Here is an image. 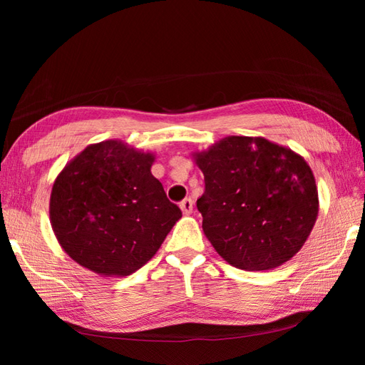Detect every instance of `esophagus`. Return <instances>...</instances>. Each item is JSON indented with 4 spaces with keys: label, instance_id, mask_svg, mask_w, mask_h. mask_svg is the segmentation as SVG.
<instances>
[{
    "label": "esophagus",
    "instance_id": "esophagus-1",
    "mask_svg": "<svg viewBox=\"0 0 365 365\" xmlns=\"http://www.w3.org/2000/svg\"><path fill=\"white\" fill-rule=\"evenodd\" d=\"M180 210L183 215H191L192 213V200L190 197L183 199L180 202Z\"/></svg>",
    "mask_w": 365,
    "mask_h": 365
}]
</instances>
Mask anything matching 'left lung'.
I'll use <instances>...</instances> for the list:
<instances>
[{
    "label": "left lung",
    "instance_id": "8db88e82",
    "mask_svg": "<svg viewBox=\"0 0 365 365\" xmlns=\"http://www.w3.org/2000/svg\"><path fill=\"white\" fill-rule=\"evenodd\" d=\"M192 160L205 180L197 199L204 234L232 267L273 269L304 246L319 190L299 153L262 136H226Z\"/></svg>",
    "mask_w": 365,
    "mask_h": 365
}]
</instances>
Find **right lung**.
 Masks as SVG:
<instances>
[{
	"mask_svg": "<svg viewBox=\"0 0 365 365\" xmlns=\"http://www.w3.org/2000/svg\"><path fill=\"white\" fill-rule=\"evenodd\" d=\"M155 153L108 139L89 144L54 178L50 222L83 268L123 277L149 262L182 212L150 173Z\"/></svg>",
	"mask_w": 365,
	"mask_h": 365,
	"instance_id": "1",
	"label": "right lung"
}]
</instances>
